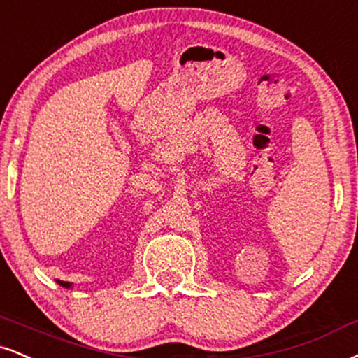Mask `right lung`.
I'll list each match as a JSON object with an SVG mask.
<instances>
[{
  "label": "right lung",
  "mask_w": 358,
  "mask_h": 358,
  "mask_svg": "<svg viewBox=\"0 0 358 358\" xmlns=\"http://www.w3.org/2000/svg\"><path fill=\"white\" fill-rule=\"evenodd\" d=\"M59 283V285H63V287H70V283H68V282H58Z\"/></svg>",
  "instance_id": "add662e5"
}]
</instances>
